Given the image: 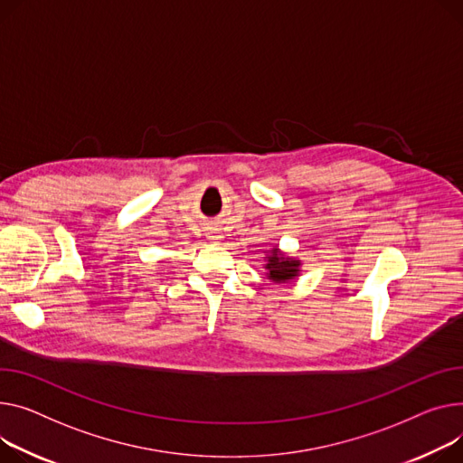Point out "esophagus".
Here are the masks:
<instances>
[{"mask_svg":"<svg viewBox=\"0 0 463 463\" xmlns=\"http://www.w3.org/2000/svg\"><path fill=\"white\" fill-rule=\"evenodd\" d=\"M206 234H208V240H212V241H220V240H223V234L220 232V229H210Z\"/></svg>","mask_w":463,"mask_h":463,"instance_id":"obj_1","label":"esophagus"}]
</instances>
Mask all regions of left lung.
Wrapping results in <instances>:
<instances>
[{
    "label": "left lung",
    "instance_id": "1",
    "mask_svg": "<svg viewBox=\"0 0 463 463\" xmlns=\"http://www.w3.org/2000/svg\"><path fill=\"white\" fill-rule=\"evenodd\" d=\"M264 260L266 279H269L275 285L296 281V277H299L301 273V260L287 255L285 251L277 248V245H271V250L266 251Z\"/></svg>",
    "mask_w": 463,
    "mask_h": 463
}]
</instances>
